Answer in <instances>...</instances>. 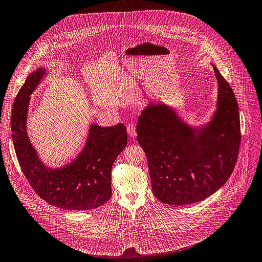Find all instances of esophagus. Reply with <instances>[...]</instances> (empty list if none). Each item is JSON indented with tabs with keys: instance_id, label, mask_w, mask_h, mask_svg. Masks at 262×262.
Instances as JSON below:
<instances>
[{
	"instance_id": "34e87169",
	"label": "esophagus",
	"mask_w": 262,
	"mask_h": 262,
	"mask_svg": "<svg viewBox=\"0 0 262 262\" xmlns=\"http://www.w3.org/2000/svg\"><path fill=\"white\" fill-rule=\"evenodd\" d=\"M126 129H127V134L130 138H135L137 136V130H136V126L134 123H128L126 125Z\"/></svg>"
}]
</instances>
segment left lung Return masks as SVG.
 Listing matches in <instances>:
<instances>
[{"mask_svg": "<svg viewBox=\"0 0 262 262\" xmlns=\"http://www.w3.org/2000/svg\"><path fill=\"white\" fill-rule=\"evenodd\" d=\"M219 84L216 110L204 125L191 126L166 104L148 105L138 118L154 195L164 204L202 201L229 180L241 142L239 107L229 82L211 64Z\"/></svg>", "mask_w": 262, "mask_h": 262, "instance_id": "1", "label": "left lung"}]
</instances>
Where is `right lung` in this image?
<instances>
[{"mask_svg":"<svg viewBox=\"0 0 262 262\" xmlns=\"http://www.w3.org/2000/svg\"><path fill=\"white\" fill-rule=\"evenodd\" d=\"M46 73L41 67L31 72L14 101L11 130L18 162L32 189L49 204L77 211L98 208L111 197L112 164L127 144L126 127L92 123L83 149L71 162L59 168L45 165L28 139L26 120L30 95Z\"/></svg>","mask_w":262,"mask_h":262,"instance_id":"1","label":"right lung"}]
</instances>
